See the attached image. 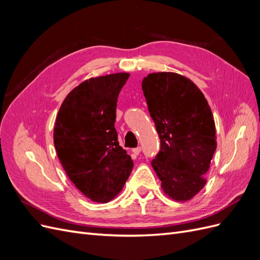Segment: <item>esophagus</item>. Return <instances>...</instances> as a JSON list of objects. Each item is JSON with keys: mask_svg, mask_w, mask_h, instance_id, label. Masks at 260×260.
Returning a JSON list of instances; mask_svg holds the SVG:
<instances>
[{"mask_svg": "<svg viewBox=\"0 0 260 260\" xmlns=\"http://www.w3.org/2000/svg\"><path fill=\"white\" fill-rule=\"evenodd\" d=\"M132 152H133V154H135V155H139L140 152H141V147L138 146V147H136V148H133Z\"/></svg>", "mask_w": 260, "mask_h": 260, "instance_id": "34e87169", "label": "esophagus"}]
</instances>
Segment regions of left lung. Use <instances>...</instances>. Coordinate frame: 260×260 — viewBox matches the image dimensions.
<instances>
[{
    "label": "left lung",
    "instance_id": "obj_1",
    "mask_svg": "<svg viewBox=\"0 0 260 260\" xmlns=\"http://www.w3.org/2000/svg\"><path fill=\"white\" fill-rule=\"evenodd\" d=\"M142 90L160 139L152 166L161 190L176 202L190 201L206 185L217 148L210 106L198 85L176 73L148 74Z\"/></svg>",
    "mask_w": 260,
    "mask_h": 260
}]
</instances>
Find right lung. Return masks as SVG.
Returning <instances> with one entry per match:
<instances>
[{
    "label": "right lung",
    "instance_id": "1",
    "mask_svg": "<svg viewBox=\"0 0 260 260\" xmlns=\"http://www.w3.org/2000/svg\"><path fill=\"white\" fill-rule=\"evenodd\" d=\"M130 74L81 82L62 101L54 125V145L66 175L84 196L108 203L122 191L133 161L115 129L117 99Z\"/></svg>",
    "mask_w": 260,
    "mask_h": 260
}]
</instances>
